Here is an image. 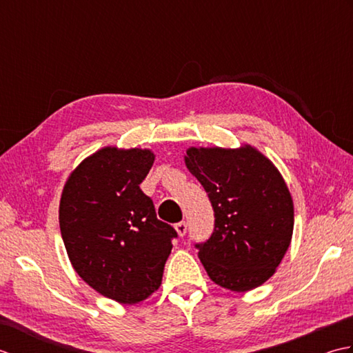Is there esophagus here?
I'll list each match as a JSON object with an SVG mask.
<instances>
[{
  "label": "esophagus",
  "instance_id": "obj_1",
  "mask_svg": "<svg viewBox=\"0 0 353 353\" xmlns=\"http://www.w3.org/2000/svg\"><path fill=\"white\" fill-rule=\"evenodd\" d=\"M174 229H176V232H177V235H179V236H183V235L186 234V223H185V221L177 223L176 226H174Z\"/></svg>",
  "mask_w": 353,
  "mask_h": 353
}]
</instances>
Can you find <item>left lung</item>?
I'll return each mask as SVG.
<instances>
[{"instance_id":"left-lung-1","label":"left lung","mask_w":353,"mask_h":353,"mask_svg":"<svg viewBox=\"0 0 353 353\" xmlns=\"http://www.w3.org/2000/svg\"><path fill=\"white\" fill-rule=\"evenodd\" d=\"M185 165L211 200L215 228L197 244L211 281L245 292L276 273L294 229L292 197L276 165L250 144L190 147Z\"/></svg>"}]
</instances>
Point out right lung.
<instances>
[{"label": "right lung", "mask_w": 353, "mask_h": 353, "mask_svg": "<svg viewBox=\"0 0 353 353\" xmlns=\"http://www.w3.org/2000/svg\"><path fill=\"white\" fill-rule=\"evenodd\" d=\"M150 148L103 147L71 171L59 224L72 268L89 287L123 305L161 287L177 234L156 219L139 185L153 167Z\"/></svg>", "instance_id": "add662e5"}]
</instances>
